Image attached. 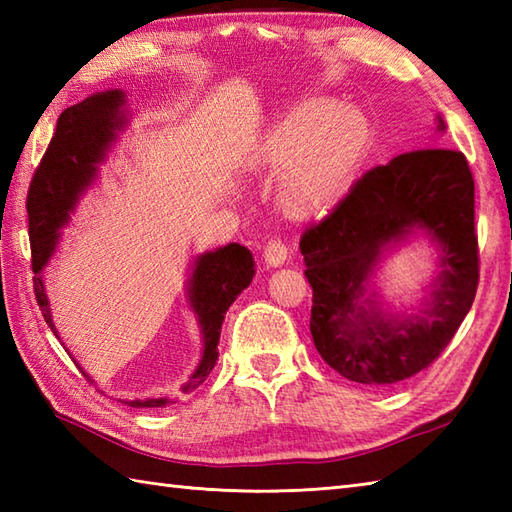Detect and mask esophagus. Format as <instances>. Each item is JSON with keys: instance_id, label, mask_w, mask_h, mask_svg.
Listing matches in <instances>:
<instances>
[{"instance_id": "34e87169", "label": "esophagus", "mask_w": 512, "mask_h": 512, "mask_svg": "<svg viewBox=\"0 0 512 512\" xmlns=\"http://www.w3.org/2000/svg\"><path fill=\"white\" fill-rule=\"evenodd\" d=\"M264 259H266V264L273 266V268L284 266L288 262V248H286V244L281 242V239H277V237L268 239L266 246H264Z\"/></svg>"}]
</instances>
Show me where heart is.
I'll return each instance as SVG.
<instances>
[{"instance_id": "b5f03b06", "label": "heart", "mask_w": 512, "mask_h": 512, "mask_svg": "<svg viewBox=\"0 0 512 512\" xmlns=\"http://www.w3.org/2000/svg\"><path fill=\"white\" fill-rule=\"evenodd\" d=\"M374 140L369 116L332 99L286 107L259 134L253 162L275 169L273 195L292 220L328 215L350 193Z\"/></svg>"}]
</instances>
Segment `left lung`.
Instances as JSON below:
<instances>
[{
	"label": "left lung",
	"instance_id": "left-lung-1",
	"mask_svg": "<svg viewBox=\"0 0 512 512\" xmlns=\"http://www.w3.org/2000/svg\"><path fill=\"white\" fill-rule=\"evenodd\" d=\"M444 132L442 116L436 118ZM437 248V277L416 309L394 311L373 288L382 257L413 236ZM312 286L310 332L321 358L363 385H394L429 367L469 314L480 262L475 182L460 151L400 154L358 180L301 237Z\"/></svg>",
	"mask_w": 512,
	"mask_h": 512
}]
</instances>
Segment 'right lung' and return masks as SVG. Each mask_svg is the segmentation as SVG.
<instances>
[{
    "label": "right lung",
    "mask_w": 512,
    "mask_h": 512,
    "mask_svg": "<svg viewBox=\"0 0 512 512\" xmlns=\"http://www.w3.org/2000/svg\"><path fill=\"white\" fill-rule=\"evenodd\" d=\"M129 123L127 94L123 90L96 92L88 99L68 107L57 121L50 147L30 182L28 191V231L32 248V273H35V295L43 319L59 339V330L52 321L50 299L43 284V270L57 250L63 228L72 222L81 198L99 180L101 165L107 160L118 134ZM255 277V259L246 246L226 244L206 250L193 257L189 279L184 284V297L198 319L202 336V354L191 376L184 380L180 394L187 396L198 389L217 363V343H220L226 310L244 292ZM76 363V361H74ZM76 367H81L76 363ZM83 372V369H81ZM94 383V378L83 372ZM178 398L154 396L121 400L129 407L154 409L167 407Z\"/></svg>",
    "instance_id": "1"
}]
</instances>
